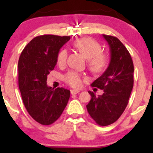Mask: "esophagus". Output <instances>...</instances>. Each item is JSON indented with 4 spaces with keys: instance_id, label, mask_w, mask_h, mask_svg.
<instances>
[{
    "instance_id": "obj_1",
    "label": "esophagus",
    "mask_w": 153,
    "mask_h": 153,
    "mask_svg": "<svg viewBox=\"0 0 153 153\" xmlns=\"http://www.w3.org/2000/svg\"><path fill=\"white\" fill-rule=\"evenodd\" d=\"M79 92H80V91H78V90H74V89H72V90L71 91V93L72 95L77 94H78Z\"/></svg>"
}]
</instances>
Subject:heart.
I'll use <instances>...</instances> for the list:
<instances>
[{"mask_svg":"<svg viewBox=\"0 0 153 153\" xmlns=\"http://www.w3.org/2000/svg\"><path fill=\"white\" fill-rule=\"evenodd\" d=\"M73 47L85 58L88 59L89 68L93 73H102L108 65V57L106 54L101 52V46L96 40L90 37H82L75 40ZM68 58V52L62 50L57 54V62L59 66L64 65ZM67 83L72 87L79 88L82 85V77L76 72H70L65 77Z\"/></svg>","mask_w":153,"mask_h":153,"instance_id":"obj_1","label":"heart"}]
</instances>
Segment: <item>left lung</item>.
Wrapping results in <instances>:
<instances>
[{"label":"left lung","instance_id":"8db88e82","mask_svg":"<svg viewBox=\"0 0 153 153\" xmlns=\"http://www.w3.org/2000/svg\"><path fill=\"white\" fill-rule=\"evenodd\" d=\"M110 50V62L106 71L91 85L103 90L96 96L88 91L91 99L86 106L94 120L100 126H108L118 119L128 104L134 84V65L125 46L115 36L103 34Z\"/></svg>","mask_w":153,"mask_h":153}]
</instances>
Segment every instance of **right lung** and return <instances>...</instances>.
Wrapping results in <instances>:
<instances>
[{"label": "right lung", "instance_id": "1", "mask_svg": "<svg viewBox=\"0 0 153 153\" xmlns=\"http://www.w3.org/2000/svg\"><path fill=\"white\" fill-rule=\"evenodd\" d=\"M71 36H38L24 47L19 59V86L29 115L42 125L57 121L67 106L71 91L47 85V75L57 64L59 51Z\"/></svg>", "mask_w": 153, "mask_h": 153}]
</instances>
